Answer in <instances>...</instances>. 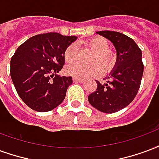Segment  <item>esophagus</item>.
Masks as SVG:
<instances>
[{
    "instance_id": "esophagus-1",
    "label": "esophagus",
    "mask_w": 159,
    "mask_h": 159,
    "mask_svg": "<svg viewBox=\"0 0 159 159\" xmlns=\"http://www.w3.org/2000/svg\"><path fill=\"white\" fill-rule=\"evenodd\" d=\"M73 82H75V83H83V82H84V80L81 79V78H76V77H74Z\"/></svg>"
}]
</instances>
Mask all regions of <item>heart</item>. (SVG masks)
Here are the masks:
<instances>
[{
    "label": "heart",
    "mask_w": 159,
    "mask_h": 159,
    "mask_svg": "<svg viewBox=\"0 0 159 159\" xmlns=\"http://www.w3.org/2000/svg\"><path fill=\"white\" fill-rule=\"evenodd\" d=\"M86 46L95 51L92 58V62H99L103 66L104 70L112 69L116 63L115 54L109 50V43L103 38L96 37L86 41ZM65 61L67 63L76 61L77 58V50L74 44H70L66 49L64 53ZM102 66L98 63L84 66L79 63H73L68 66L66 72L76 78H90L102 73Z\"/></svg>",
    "instance_id": "obj_1"
}]
</instances>
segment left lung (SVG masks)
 <instances>
[{"label": "left lung", "mask_w": 159, "mask_h": 159, "mask_svg": "<svg viewBox=\"0 0 159 159\" xmlns=\"http://www.w3.org/2000/svg\"><path fill=\"white\" fill-rule=\"evenodd\" d=\"M109 39L117 52L115 67L105 83H97V89L89 96L92 106L101 112L112 114L129 105L139 90L144 66L142 50L135 41L115 31H98Z\"/></svg>", "instance_id": "8db88e82"}]
</instances>
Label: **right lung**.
<instances>
[{
  "mask_svg": "<svg viewBox=\"0 0 159 159\" xmlns=\"http://www.w3.org/2000/svg\"><path fill=\"white\" fill-rule=\"evenodd\" d=\"M76 36L47 33L29 38L11 59V77L17 94L32 109L50 111L64 100L71 76L57 75L65 64L66 49Z\"/></svg>",
  "mask_w": 159,
  "mask_h": 159,
  "instance_id": "1",
  "label": "right lung"
}]
</instances>
